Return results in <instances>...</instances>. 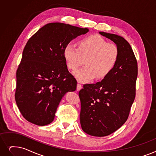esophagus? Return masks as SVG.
Returning a JSON list of instances; mask_svg holds the SVG:
<instances>
[{"label":"esophagus","instance_id":"34e87169","mask_svg":"<svg viewBox=\"0 0 156 156\" xmlns=\"http://www.w3.org/2000/svg\"><path fill=\"white\" fill-rule=\"evenodd\" d=\"M82 89V86L81 85L80 83H78L77 84V87H76L77 90H81Z\"/></svg>","mask_w":156,"mask_h":156}]
</instances>
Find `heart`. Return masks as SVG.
<instances>
[{"instance_id": "b5f03b06", "label": "heart", "mask_w": 156, "mask_h": 156, "mask_svg": "<svg viewBox=\"0 0 156 156\" xmlns=\"http://www.w3.org/2000/svg\"><path fill=\"white\" fill-rule=\"evenodd\" d=\"M63 55L67 65L72 70L83 63V67L74 72V76L80 82L87 83L94 78L103 79L114 68L119 58V51L116 44L106 43L98 34L85 37L78 42V48L71 43L67 44Z\"/></svg>"}]
</instances>
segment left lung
I'll list each match as a JSON object with an SVG mask.
<instances>
[{
    "label": "left lung",
    "mask_w": 156,
    "mask_h": 156,
    "mask_svg": "<svg viewBox=\"0 0 156 156\" xmlns=\"http://www.w3.org/2000/svg\"><path fill=\"white\" fill-rule=\"evenodd\" d=\"M99 33L117 46V62L101 82L84 85L79 97L83 131L91 136L101 137L117 131L127 120L136 94L138 65L131 45L124 37Z\"/></svg>",
    "instance_id": "1"
}]
</instances>
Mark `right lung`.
I'll use <instances>...</instances> for the list:
<instances>
[{"label":"right lung","instance_id":"obj_1","mask_svg":"<svg viewBox=\"0 0 156 156\" xmlns=\"http://www.w3.org/2000/svg\"><path fill=\"white\" fill-rule=\"evenodd\" d=\"M63 23H50L39 29L27 43L16 71L15 100L23 117L37 126L50 124L67 92L76 89L63 51L76 37L89 32Z\"/></svg>","mask_w":156,"mask_h":156}]
</instances>
